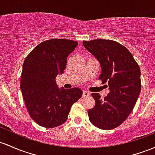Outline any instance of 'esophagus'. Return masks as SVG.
<instances>
[{"label":"esophagus","mask_w":155,"mask_h":155,"mask_svg":"<svg viewBox=\"0 0 155 155\" xmlns=\"http://www.w3.org/2000/svg\"><path fill=\"white\" fill-rule=\"evenodd\" d=\"M89 95H90V93H89V91H84V92H83V97H89Z\"/></svg>","instance_id":"esophagus-1"}]
</instances>
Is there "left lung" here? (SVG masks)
Instances as JSON below:
<instances>
[{"mask_svg": "<svg viewBox=\"0 0 155 155\" xmlns=\"http://www.w3.org/2000/svg\"><path fill=\"white\" fill-rule=\"evenodd\" d=\"M83 44L100 63L99 79L108 83L109 90L104 99L99 93L91 94L95 105L88 111L89 119L99 129H113L126 120L135 106L141 90L140 69L130 51L116 41L97 39Z\"/></svg>", "mask_w": 155, "mask_h": 155, "instance_id": "left-lung-1", "label": "left lung"}]
</instances>
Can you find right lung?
<instances>
[{
  "label": "right lung",
  "mask_w": 155,
  "mask_h": 155,
  "mask_svg": "<svg viewBox=\"0 0 155 155\" xmlns=\"http://www.w3.org/2000/svg\"><path fill=\"white\" fill-rule=\"evenodd\" d=\"M78 44L66 39L47 40L25 59L21 90L29 115L43 127L64 124L72 104L82 96L80 88L60 89L55 81L58 74L64 73L68 56Z\"/></svg>",
  "instance_id": "right-lung-1"
}]
</instances>
